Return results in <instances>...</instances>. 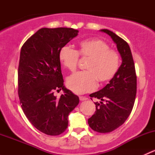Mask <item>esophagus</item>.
I'll return each mask as SVG.
<instances>
[{
	"mask_svg": "<svg viewBox=\"0 0 155 155\" xmlns=\"http://www.w3.org/2000/svg\"><path fill=\"white\" fill-rule=\"evenodd\" d=\"M79 100H80L81 101H86L87 100V97H79Z\"/></svg>",
	"mask_w": 155,
	"mask_h": 155,
	"instance_id": "obj_1",
	"label": "esophagus"
}]
</instances>
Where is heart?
<instances>
[{"label": "heart", "mask_w": 155, "mask_h": 155, "mask_svg": "<svg viewBox=\"0 0 155 155\" xmlns=\"http://www.w3.org/2000/svg\"><path fill=\"white\" fill-rule=\"evenodd\" d=\"M79 56L88 59L86 71L78 72L68 78L67 85L78 94L87 93L97 87V80L106 83L112 80L118 73L121 58L116 50L110 48L107 42L95 38L79 43L78 49L64 46L59 50L58 58L64 68L74 71L79 64Z\"/></svg>", "instance_id": "1"}]
</instances>
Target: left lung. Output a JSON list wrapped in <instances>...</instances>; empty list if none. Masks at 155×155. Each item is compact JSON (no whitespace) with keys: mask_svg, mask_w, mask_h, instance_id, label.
<instances>
[{"mask_svg":"<svg viewBox=\"0 0 155 155\" xmlns=\"http://www.w3.org/2000/svg\"><path fill=\"white\" fill-rule=\"evenodd\" d=\"M101 31L109 34L116 43L122 58L115 77L103 89L91 94V99L97 98L96 111L88 118L89 126L98 133H110L122 125L131 113L137 94V75L134 58L125 40L107 29Z\"/></svg>","mask_w":155,"mask_h":155,"instance_id":"left-lung-1","label":"left lung"}]
</instances>
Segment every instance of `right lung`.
<instances>
[{"label":"right lung","mask_w":155,"mask_h":155,"mask_svg":"<svg viewBox=\"0 0 155 155\" xmlns=\"http://www.w3.org/2000/svg\"><path fill=\"white\" fill-rule=\"evenodd\" d=\"M69 28H43L23 44L18 68V94L25 115L37 130L58 136L68 126V115L79 97L64 86L59 50L78 35ZM64 94L57 98L55 90Z\"/></svg>","instance_id":"add662e5"}]
</instances>
